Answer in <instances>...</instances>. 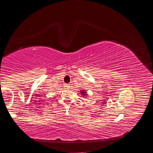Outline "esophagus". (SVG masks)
I'll return each instance as SVG.
<instances>
[{"label": "esophagus", "mask_w": 153, "mask_h": 153, "mask_svg": "<svg viewBox=\"0 0 153 153\" xmlns=\"http://www.w3.org/2000/svg\"><path fill=\"white\" fill-rule=\"evenodd\" d=\"M64 86H65V87H66L68 89V88H69L70 85H69V84H65V85H64Z\"/></svg>", "instance_id": "esophagus-1"}]
</instances>
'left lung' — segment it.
Returning a JSON list of instances; mask_svg holds the SVG:
<instances>
[{
	"label": "left lung",
	"mask_w": 153,
	"mask_h": 153,
	"mask_svg": "<svg viewBox=\"0 0 153 153\" xmlns=\"http://www.w3.org/2000/svg\"><path fill=\"white\" fill-rule=\"evenodd\" d=\"M79 92H81V95H82L83 97H85L87 95V92L85 91V90H81Z\"/></svg>",
	"instance_id": "8db88e82"
}]
</instances>
